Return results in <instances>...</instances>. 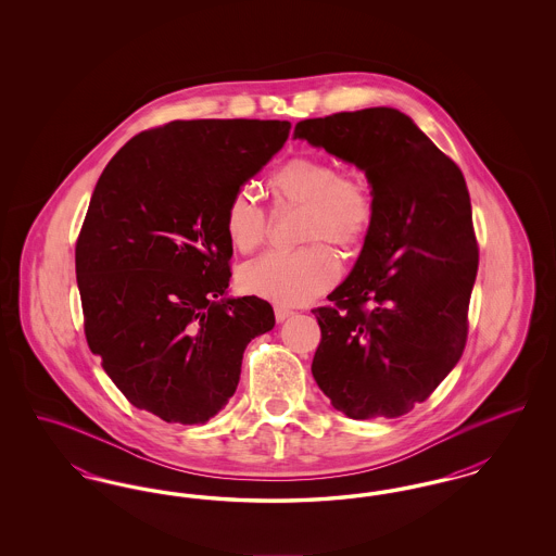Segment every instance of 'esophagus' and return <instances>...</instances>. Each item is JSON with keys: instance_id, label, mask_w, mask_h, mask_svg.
<instances>
[{"instance_id": "esophagus-1", "label": "esophagus", "mask_w": 556, "mask_h": 556, "mask_svg": "<svg viewBox=\"0 0 556 556\" xmlns=\"http://www.w3.org/2000/svg\"><path fill=\"white\" fill-rule=\"evenodd\" d=\"M291 315H293V311L291 308H288V306H275V318L281 323V320H286V318H290Z\"/></svg>"}]
</instances>
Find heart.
I'll return each mask as SVG.
<instances>
[{
  "label": "heart",
  "mask_w": 556,
  "mask_h": 556,
  "mask_svg": "<svg viewBox=\"0 0 556 556\" xmlns=\"http://www.w3.org/2000/svg\"><path fill=\"white\" fill-rule=\"evenodd\" d=\"M277 211L302 208L298 239L306 245L291 252H268L239 273L241 288L281 304H302L329 290L340 277L331 241L342 250L369 238L375 198L365 177L342 173L333 160L300 154L277 166L268 179ZM225 236L239 254H252L265 243L270 218L263 204L239 189L223 216Z\"/></svg>",
  "instance_id": "obj_1"
}]
</instances>
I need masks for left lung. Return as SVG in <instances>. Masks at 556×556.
I'll list each match as a JSON object with an SVG mask.
<instances>
[{
    "mask_svg": "<svg viewBox=\"0 0 556 556\" xmlns=\"http://www.w3.org/2000/svg\"><path fill=\"white\" fill-rule=\"evenodd\" d=\"M293 137L365 170L375 220L340 288L315 308L313 377L350 419L425 402L467 344L479 248L465 177L394 108L300 121Z\"/></svg>",
    "mask_w": 556,
    "mask_h": 556,
    "instance_id": "obj_1",
    "label": "left lung"
}]
</instances>
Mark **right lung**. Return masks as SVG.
<instances>
[{
	"label": "right lung",
	"mask_w": 556,
	"mask_h": 556,
	"mask_svg": "<svg viewBox=\"0 0 556 556\" xmlns=\"http://www.w3.org/2000/svg\"><path fill=\"white\" fill-rule=\"evenodd\" d=\"M288 121H173L108 162L75 265L85 338L132 406L206 424L236 394L243 350L273 329L256 295L225 298L231 195L286 143Z\"/></svg>",
	"instance_id": "1"
}]
</instances>
